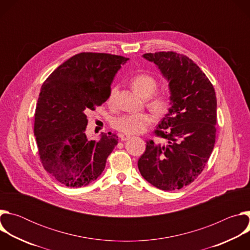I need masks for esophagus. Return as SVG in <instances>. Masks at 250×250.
Wrapping results in <instances>:
<instances>
[{
    "label": "esophagus",
    "instance_id": "1",
    "mask_svg": "<svg viewBox=\"0 0 250 250\" xmlns=\"http://www.w3.org/2000/svg\"><path fill=\"white\" fill-rule=\"evenodd\" d=\"M120 138H121V140H122V141H125V140H127V139H129V138H130V135L121 133V134H120Z\"/></svg>",
    "mask_w": 250,
    "mask_h": 250
}]
</instances>
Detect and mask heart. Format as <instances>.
Returning <instances> with one entry per match:
<instances>
[{
	"label": "heart",
	"mask_w": 250,
	"mask_h": 250,
	"mask_svg": "<svg viewBox=\"0 0 250 250\" xmlns=\"http://www.w3.org/2000/svg\"><path fill=\"white\" fill-rule=\"evenodd\" d=\"M131 86L134 91L142 98H149L148 106L156 114H164L168 108L170 100L166 94H154L157 89V82L154 77L148 74H137L131 78ZM116 88L110 92L108 102L114 103ZM153 122V117L149 113H133L125 114L113 120L112 125L114 128L125 134H135L145 131L146 127Z\"/></svg>",
	"instance_id": "heart-1"
}]
</instances>
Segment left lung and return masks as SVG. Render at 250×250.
Here are the masks:
<instances>
[{"mask_svg": "<svg viewBox=\"0 0 250 250\" xmlns=\"http://www.w3.org/2000/svg\"><path fill=\"white\" fill-rule=\"evenodd\" d=\"M142 57L153 62L169 83L171 106L154 131L166 144L146 141L137 166L141 176L154 187L179 190L201 174L215 146L216 92L186 55L162 51Z\"/></svg>", "mask_w": 250, "mask_h": 250, "instance_id": "obj_1", "label": "left lung"}]
</instances>
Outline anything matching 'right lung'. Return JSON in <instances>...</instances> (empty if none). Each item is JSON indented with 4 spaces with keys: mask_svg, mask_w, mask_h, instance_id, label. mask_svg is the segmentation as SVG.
I'll list each match as a JSON object with an SVG mask.
<instances>
[{
    "mask_svg": "<svg viewBox=\"0 0 250 250\" xmlns=\"http://www.w3.org/2000/svg\"><path fill=\"white\" fill-rule=\"evenodd\" d=\"M128 58L82 52L57 67L43 83L35 109L34 135L42 163L55 179L78 188L95 181L118 136L88 140L87 114L109 98L112 82Z\"/></svg>",
    "mask_w": 250,
    "mask_h": 250,
    "instance_id": "right-lung-1",
    "label": "right lung"
}]
</instances>
